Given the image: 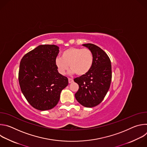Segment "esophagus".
I'll return each mask as SVG.
<instances>
[{
  "instance_id": "34e87169",
  "label": "esophagus",
  "mask_w": 147,
  "mask_h": 147,
  "mask_svg": "<svg viewBox=\"0 0 147 147\" xmlns=\"http://www.w3.org/2000/svg\"><path fill=\"white\" fill-rule=\"evenodd\" d=\"M73 78H69V83H71L73 82Z\"/></svg>"
}]
</instances>
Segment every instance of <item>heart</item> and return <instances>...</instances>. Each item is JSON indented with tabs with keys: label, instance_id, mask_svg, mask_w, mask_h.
<instances>
[{
	"label": "heart",
	"instance_id": "1",
	"mask_svg": "<svg viewBox=\"0 0 147 147\" xmlns=\"http://www.w3.org/2000/svg\"><path fill=\"white\" fill-rule=\"evenodd\" d=\"M55 62L61 74H66L70 65L72 73H76L80 76H84L92 67L94 55L88 48L71 47L62 53L61 57H57Z\"/></svg>",
	"mask_w": 147,
	"mask_h": 147
}]
</instances>
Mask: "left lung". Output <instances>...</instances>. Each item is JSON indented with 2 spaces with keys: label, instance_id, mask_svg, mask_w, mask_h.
<instances>
[{
  "label": "left lung",
  "instance_id": "left-lung-1",
  "mask_svg": "<svg viewBox=\"0 0 147 147\" xmlns=\"http://www.w3.org/2000/svg\"><path fill=\"white\" fill-rule=\"evenodd\" d=\"M82 46L92 52L94 63L87 74L74 79L79 86L75 97L82 106L92 108L103 100L110 88L111 62L108 55L98 46L92 44H83Z\"/></svg>",
  "mask_w": 147,
  "mask_h": 147
}]
</instances>
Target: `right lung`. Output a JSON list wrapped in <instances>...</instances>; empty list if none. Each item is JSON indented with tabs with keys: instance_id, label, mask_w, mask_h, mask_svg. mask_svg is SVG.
I'll return each mask as SVG.
<instances>
[{
	"instance_id": "add662e5",
	"label": "right lung",
	"mask_w": 147,
	"mask_h": 147,
	"mask_svg": "<svg viewBox=\"0 0 147 147\" xmlns=\"http://www.w3.org/2000/svg\"><path fill=\"white\" fill-rule=\"evenodd\" d=\"M59 48L40 45L26 54L21 60L18 81L21 90L31 105L39 111L53 108L60 92L69 84L55 65Z\"/></svg>"
}]
</instances>
